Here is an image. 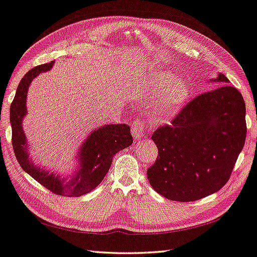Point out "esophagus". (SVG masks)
<instances>
[{
    "mask_svg": "<svg viewBox=\"0 0 257 257\" xmlns=\"http://www.w3.org/2000/svg\"><path fill=\"white\" fill-rule=\"evenodd\" d=\"M132 132L134 137L136 139H142L144 137L145 133L147 132V128H146L145 123L142 121V120L137 119L136 121L133 123V128H132Z\"/></svg>",
    "mask_w": 257,
    "mask_h": 257,
    "instance_id": "esophagus-1",
    "label": "esophagus"
}]
</instances>
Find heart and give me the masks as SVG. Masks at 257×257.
<instances>
[{
    "mask_svg": "<svg viewBox=\"0 0 257 257\" xmlns=\"http://www.w3.org/2000/svg\"><path fill=\"white\" fill-rule=\"evenodd\" d=\"M187 95V83L168 71L155 73L140 90V98L147 100L158 98L154 105V114L158 119L172 117L184 103Z\"/></svg>",
    "mask_w": 257,
    "mask_h": 257,
    "instance_id": "obj_1",
    "label": "heart"
}]
</instances>
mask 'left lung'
<instances>
[{"instance_id": "left-lung-1", "label": "left lung", "mask_w": 257, "mask_h": 257, "mask_svg": "<svg viewBox=\"0 0 257 257\" xmlns=\"http://www.w3.org/2000/svg\"><path fill=\"white\" fill-rule=\"evenodd\" d=\"M214 81L228 82L223 73ZM245 102L235 87L223 84L186 103L170 124L152 139L158 157L147 169L152 187L164 197L194 202L224 187L246 138Z\"/></svg>"}]
</instances>
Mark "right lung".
<instances>
[{
    "mask_svg": "<svg viewBox=\"0 0 257 257\" xmlns=\"http://www.w3.org/2000/svg\"><path fill=\"white\" fill-rule=\"evenodd\" d=\"M54 61L38 65L30 70L20 81L17 93L10 108V121L12 127V145L18 162L38 183L60 196L79 197L91 192L101 183L111 166L113 156L133 144L130 127L125 123L107 124L90 134L79 153V168L69 179L50 174L37 167L29 158L27 139L22 129V120L27 113V92L32 80L41 72L49 71Z\"/></svg>",
    "mask_w": 257,
    "mask_h": 257,
    "instance_id": "1",
    "label": "right lung"
}]
</instances>
